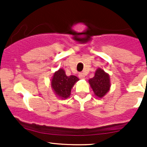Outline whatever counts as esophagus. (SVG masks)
I'll return each instance as SVG.
<instances>
[{
  "instance_id": "obj_1",
  "label": "esophagus",
  "mask_w": 147,
  "mask_h": 147,
  "mask_svg": "<svg viewBox=\"0 0 147 147\" xmlns=\"http://www.w3.org/2000/svg\"><path fill=\"white\" fill-rule=\"evenodd\" d=\"M78 76H79V78H81V79H84V74L83 73V72H80L79 75H78Z\"/></svg>"
}]
</instances>
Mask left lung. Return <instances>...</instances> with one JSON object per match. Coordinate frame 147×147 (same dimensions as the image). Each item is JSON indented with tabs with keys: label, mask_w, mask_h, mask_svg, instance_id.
<instances>
[{
	"label": "left lung",
	"mask_w": 147,
	"mask_h": 147,
	"mask_svg": "<svg viewBox=\"0 0 147 147\" xmlns=\"http://www.w3.org/2000/svg\"><path fill=\"white\" fill-rule=\"evenodd\" d=\"M94 93L98 97H102L107 93L110 87V81L108 74L102 69H97L95 75L89 80Z\"/></svg>",
	"instance_id": "left-lung-1"
}]
</instances>
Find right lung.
<instances>
[{
	"label": "right lung",
	"mask_w": 147,
	"mask_h": 147,
	"mask_svg": "<svg viewBox=\"0 0 147 147\" xmlns=\"http://www.w3.org/2000/svg\"><path fill=\"white\" fill-rule=\"evenodd\" d=\"M78 80L79 79L76 76H67L65 71L63 69H60L53 75L51 86L58 97L66 99L70 95L71 89Z\"/></svg>",
	"instance_id": "obj_1"
}]
</instances>
